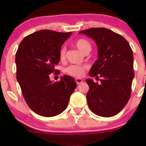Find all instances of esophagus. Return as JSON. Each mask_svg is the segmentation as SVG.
Wrapping results in <instances>:
<instances>
[{"mask_svg": "<svg viewBox=\"0 0 146 146\" xmlns=\"http://www.w3.org/2000/svg\"><path fill=\"white\" fill-rule=\"evenodd\" d=\"M75 80H76V82L77 83V84H81L83 82V79H82V78H76Z\"/></svg>", "mask_w": 146, "mask_h": 146, "instance_id": "esophagus-1", "label": "esophagus"}]
</instances>
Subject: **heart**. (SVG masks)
<instances>
[{
    "instance_id": "1",
    "label": "heart",
    "mask_w": 146,
    "mask_h": 146,
    "mask_svg": "<svg viewBox=\"0 0 146 146\" xmlns=\"http://www.w3.org/2000/svg\"><path fill=\"white\" fill-rule=\"evenodd\" d=\"M74 46L82 52L85 54H88L92 50V45L90 42L86 39L80 38L74 42ZM66 56V50L64 48H62L59 52V58L60 60H64ZM86 68V66H80L78 65H72L67 68L66 69V72L68 74L72 76L76 77H80L83 75L85 70Z\"/></svg>"
}]
</instances>
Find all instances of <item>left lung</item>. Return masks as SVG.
Returning <instances> with one entry per match:
<instances>
[{
  "label": "left lung",
  "mask_w": 146,
  "mask_h": 146,
  "mask_svg": "<svg viewBox=\"0 0 146 146\" xmlns=\"http://www.w3.org/2000/svg\"><path fill=\"white\" fill-rule=\"evenodd\" d=\"M79 33L92 38L98 46V58L89 74L101 77L100 84L87 78L86 95L89 108L102 117L118 113L128 102L134 77L133 52L122 36L105 29L92 28Z\"/></svg>",
  "instance_id": "1"
}]
</instances>
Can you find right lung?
I'll use <instances>...</instances> for the list:
<instances>
[{
  "label": "right lung",
  "mask_w": 146,
  "mask_h": 146,
  "mask_svg": "<svg viewBox=\"0 0 146 146\" xmlns=\"http://www.w3.org/2000/svg\"><path fill=\"white\" fill-rule=\"evenodd\" d=\"M72 33L36 32L21 41L16 53L17 79L24 98L30 108L42 116H55L65 110L76 88L74 79L69 76L56 82L49 76L60 62L62 45Z\"/></svg>",
  "instance_id": "obj_1"
}]
</instances>
